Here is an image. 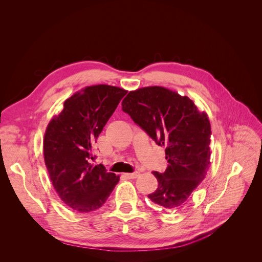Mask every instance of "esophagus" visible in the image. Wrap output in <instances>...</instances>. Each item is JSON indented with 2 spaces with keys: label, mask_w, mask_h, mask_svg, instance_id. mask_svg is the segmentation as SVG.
Wrapping results in <instances>:
<instances>
[{
  "label": "esophagus",
  "mask_w": 262,
  "mask_h": 262,
  "mask_svg": "<svg viewBox=\"0 0 262 262\" xmlns=\"http://www.w3.org/2000/svg\"><path fill=\"white\" fill-rule=\"evenodd\" d=\"M125 176H126L128 179H136V178H138V176H139V172H138V171H135V172L125 173Z\"/></svg>",
  "instance_id": "34e87169"
}]
</instances>
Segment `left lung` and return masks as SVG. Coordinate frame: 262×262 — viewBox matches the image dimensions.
<instances>
[{"label": "left lung", "instance_id": "obj_1", "mask_svg": "<svg viewBox=\"0 0 262 262\" xmlns=\"http://www.w3.org/2000/svg\"><path fill=\"white\" fill-rule=\"evenodd\" d=\"M122 111L159 146H165L168 164L163 172L153 171L158 181L148 195L165 209L183 207L204 180L211 158V124L187 97L160 86L130 92Z\"/></svg>", "mask_w": 262, "mask_h": 262}]
</instances>
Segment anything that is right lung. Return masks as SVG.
I'll return each instance as SVG.
<instances>
[{"label": "right lung", "mask_w": 262, "mask_h": 262, "mask_svg": "<svg viewBox=\"0 0 262 262\" xmlns=\"http://www.w3.org/2000/svg\"><path fill=\"white\" fill-rule=\"evenodd\" d=\"M126 91L94 85L63 104L49 122L44 136V159L52 185L60 200L79 213L93 212L107 201L119 176L104 165L94 166L93 145Z\"/></svg>", "instance_id": "1"}]
</instances>
